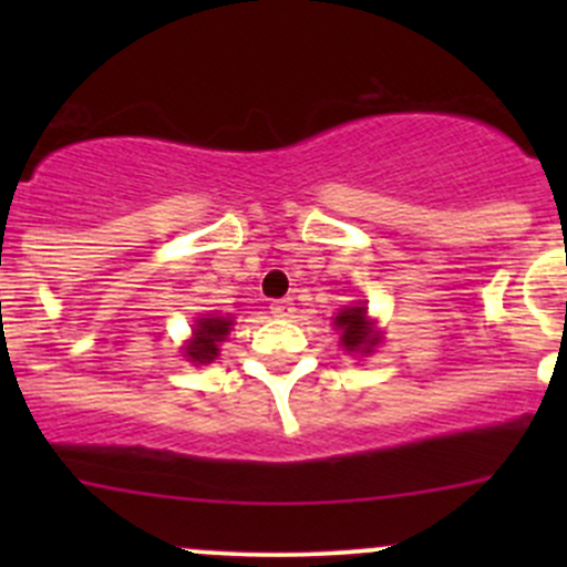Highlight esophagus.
<instances>
[{"mask_svg":"<svg viewBox=\"0 0 567 567\" xmlns=\"http://www.w3.org/2000/svg\"><path fill=\"white\" fill-rule=\"evenodd\" d=\"M293 301L290 299H279V301H271V316H277V318H290L293 316Z\"/></svg>","mask_w":567,"mask_h":567,"instance_id":"1","label":"esophagus"}]
</instances>
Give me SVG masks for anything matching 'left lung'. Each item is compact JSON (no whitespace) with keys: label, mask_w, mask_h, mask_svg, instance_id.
<instances>
[{"label":"left lung","mask_w":567,"mask_h":567,"mask_svg":"<svg viewBox=\"0 0 567 567\" xmlns=\"http://www.w3.org/2000/svg\"><path fill=\"white\" fill-rule=\"evenodd\" d=\"M334 323L342 331V346L346 351H370V346L375 342V337H370L368 331V310L364 307H346L340 316L334 318Z\"/></svg>","instance_id":"obj_1"}]
</instances>
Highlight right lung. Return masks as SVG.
I'll return each mask as SVG.
<instances>
[{
  "label": "right lung",
  "instance_id": "add662e5",
  "mask_svg": "<svg viewBox=\"0 0 567 567\" xmlns=\"http://www.w3.org/2000/svg\"><path fill=\"white\" fill-rule=\"evenodd\" d=\"M233 320L227 318H203L194 329V342L186 348V357L192 362L208 364L219 357V342L225 340L227 331H230Z\"/></svg>",
  "mask_w": 567,
  "mask_h": 567
}]
</instances>
